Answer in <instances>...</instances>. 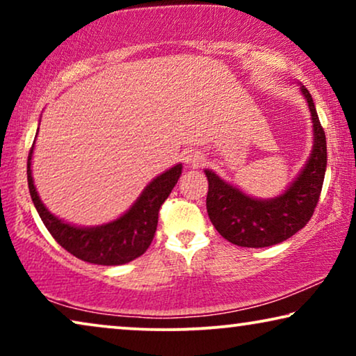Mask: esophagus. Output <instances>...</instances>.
I'll return each mask as SVG.
<instances>
[{
    "label": "esophagus",
    "instance_id": "esophagus-1",
    "mask_svg": "<svg viewBox=\"0 0 356 356\" xmlns=\"http://www.w3.org/2000/svg\"><path fill=\"white\" fill-rule=\"evenodd\" d=\"M202 160L204 157L199 150H188V152L184 154V162H186L189 167H199V165L202 163Z\"/></svg>",
    "mask_w": 356,
    "mask_h": 356
}]
</instances>
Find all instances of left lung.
Here are the masks:
<instances>
[{
    "label": "left lung",
    "instance_id": "left-lung-1",
    "mask_svg": "<svg viewBox=\"0 0 356 356\" xmlns=\"http://www.w3.org/2000/svg\"><path fill=\"white\" fill-rule=\"evenodd\" d=\"M300 89L311 111L314 144L305 168L284 194L267 201L250 197L206 170L209 218L216 230L233 245L245 248L279 245L301 230L318 206L327 165V145L313 97L305 86Z\"/></svg>",
    "mask_w": 356,
    "mask_h": 356
}]
</instances>
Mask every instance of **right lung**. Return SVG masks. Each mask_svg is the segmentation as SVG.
Segmentation results:
<instances>
[{"label": "right lung", "instance_id": "right-lung-1", "mask_svg": "<svg viewBox=\"0 0 356 356\" xmlns=\"http://www.w3.org/2000/svg\"><path fill=\"white\" fill-rule=\"evenodd\" d=\"M32 152L33 145L27 159L29 191L38 216L58 245L77 259L99 266L126 264L147 251L157 230L159 211L181 175V163L175 165L173 168L152 179L124 216L105 225L82 228L63 222L43 206L33 186L31 170Z\"/></svg>", "mask_w": 356, "mask_h": 356}]
</instances>
